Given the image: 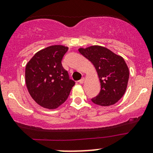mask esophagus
Instances as JSON below:
<instances>
[{
    "mask_svg": "<svg viewBox=\"0 0 153 153\" xmlns=\"http://www.w3.org/2000/svg\"><path fill=\"white\" fill-rule=\"evenodd\" d=\"M78 82H79V83H80V84H82V83H83L84 82H85V79H84V78H82V79H81L80 80H79V81H78Z\"/></svg>",
    "mask_w": 153,
    "mask_h": 153,
    "instance_id": "obj_1",
    "label": "esophagus"
}]
</instances>
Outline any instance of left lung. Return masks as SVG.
I'll list each match as a JSON object with an SVG mask.
<instances>
[{"label": "left lung", "instance_id": "1", "mask_svg": "<svg viewBox=\"0 0 153 153\" xmlns=\"http://www.w3.org/2000/svg\"><path fill=\"white\" fill-rule=\"evenodd\" d=\"M78 50L94 65L101 82L100 93L91 101L102 107L118 102L126 92L129 78V70L124 59L101 46Z\"/></svg>", "mask_w": 153, "mask_h": 153}]
</instances>
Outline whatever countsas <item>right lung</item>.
I'll use <instances>...</instances> for the list:
<instances>
[{
  "label": "right lung",
  "instance_id": "obj_1",
  "mask_svg": "<svg viewBox=\"0 0 153 153\" xmlns=\"http://www.w3.org/2000/svg\"><path fill=\"white\" fill-rule=\"evenodd\" d=\"M68 47L54 45L41 49L26 65L25 83L37 104L54 110L65 102L75 82L62 65Z\"/></svg>",
  "mask_w": 153,
  "mask_h": 153
}]
</instances>
